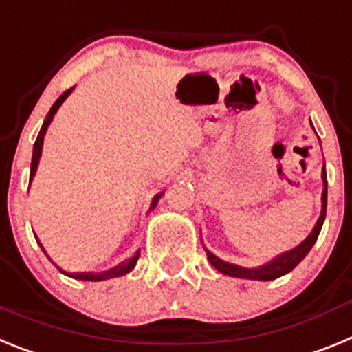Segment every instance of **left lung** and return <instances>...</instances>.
I'll list each match as a JSON object with an SVG mask.
<instances>
[{
    "label": "left lung",
    "instance_id": "left-lung-1",
    "mask_svg": "<svg viewBox=\"0 0 352 352\" xmlns=\"http://www.w3.org/2000/svg\"><path fill=\"white\" fill-rule=\"evenodd\" d=\"M311 124V122H310ZM314 127V125H311ZM322 195H320V216L317 219L316 227L311 228V232L308 234L307 239L301 244H298L296 248L289 250V252H283L280 255H276L274 258H271L265 264L258 265V267H244V265L232 264V262L223 261L219 256L214 255L210 250H207L206 253L209 262L212 264L214 269H218L219 273L227 274V276L234 278H244V280H258V282H269V280H276V278L283 276V274L290 273L299 262L303 261L305 256L308 255V252L311 250V246L316 244L317 237L320 234V228H322L324 218H326V206H328V179H326V170L322 168Z\"/></svg>",
    "mask_w": 352,
    "mask_h": 352
}]
</instances>
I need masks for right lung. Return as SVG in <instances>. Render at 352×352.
<instances>
[{
  "instance_id": "add662e5",
  "label": "right lung",
  "mask_w": 352,
  "mask_h": 352,
  "mask_svg": "<svg viewBox=\"0 0 352 352\" xmlns=\"http://www.w3.org/2000/svg\"><path fill=\"white\" fill-rule=\"evenodd\" d=\"M72 90H74V87L69 88V90L63 91L62 96L58 97L56 102L53 104V108L49 109V113H47V117H45L44 124H42L41 133H38V136H36L35 145H33L32 168H30V184H32L33 177H35L36 168H38V161H41L42 146H44V136H45V133H47V127H49V125H51V122H53L54 115H56V111H58V109H60V106H62V104L65 102L67 97H69L70 94H72ZM163 195H164V193H157L154 198H152V204H151V209H148V212L155 209V206H157L159 198L163 197ZM35 239H36V243L41 244L42 252L45 253L44 246H42V243H41V241H38V237H36V235H35ZM45 256H47L49 261H51V256H49L47 253H45ZM138 258H140V250H138V252H136V253H134V255L131 256V258H125L124 262H120V264H117V265H115V267L108 269V271H100V273H91V271H88V273H87V271H83V273H69V271H63V269L60 267V265L54 264L53 261H51V262H53V264L56 265V267L60 269V271H62L63 274H67V276H70V278H74V280H83V282H104V280H111V278H118V276H124V274L131 273V271H133V269H134V265H136V262H138Z\"/></svg>"
}]
</instances>
